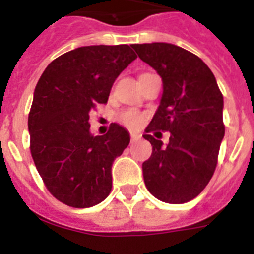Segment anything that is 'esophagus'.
Segmentation results:
<instances>
[{
    "instance_id": "obj_1",
    "label": "esophagus",
    "mask_w": 254,
    "mask_h": 254,
    "mask_svg": "<svg viewBox=\"0 0 254 254\" xmlns=\"http://www.w3.org/2000/svg\"><path fill=\"white\" fill-rule=\"evenodd\" d=\"M130 139H131V142H134V141H138V139H141V135L139 134H130Z\"/></svg>"
}]
</instances>
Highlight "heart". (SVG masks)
I'll use <instances>...</instances> for the list:
<instances>
[{
    "instance_id": "obj_1",
    "label": "heart",
    "mask_w": 254,
    "mask_h": 254,
    "mask_svg": "<svg viewBox=\"0 0 254 254\" xmlns=\"http://www.w3.org/2000/svg\"><path fill=\"white\" fill-rule=\"evenodd\" d=\"M119 120L120 123L129 127V129H138L145 123V116L141 112L135 111V109H127V111L120 113Z\"/></svg>"
}]
</instances>
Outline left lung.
<instances>
[{
	"instance_id": "obj_1",
	"label": "left lung",
	"mask_w": 254,
	"mask_h": 254,
	"mask_svg": "<svg viewBox=\"0 0 254 254\" xmlns=\"http://www.w3.org/2000/svg\"><path fill=\"white\" fill-rule=\"evenodd\" d=\"M133 49L163 83L158 111L143 135L153 146L142 163L145 185L165 203H187L205 189L216 169L225 133L223 95L212 71L195 54L170 43ZM157 130L172 133L166 148L151 135Z\"/></svg>"
}]
</instances>
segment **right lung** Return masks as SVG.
I'll return each mask as SVG.
<instances>
[{"mask_svg": "<svg viewBox=\"0 0 254 254\" xmlns=\"http://www.w3.org/2000/svg\"><path fill=\"white\" fill-rule=\"evenodd\" d=\"M135 58L127 45L79 47L54 59L35 87L27 121L31 157L46 189L69 207L88 208L111 193L112 163L130 137L117 124L93 137L88 121Z\"/></svg>", "mask_w": 254, "mask_h": 254, "instance_id": "obj_1", "label": "right lung"}]
</instances>
